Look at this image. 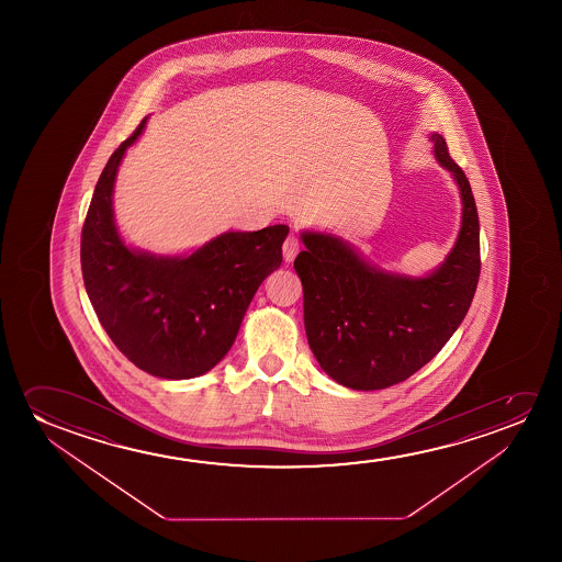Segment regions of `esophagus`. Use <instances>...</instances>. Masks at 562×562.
<instances>
[{
  "mask_svg": "<svg viewBox=\"0 0 562 562\" xmlns=\"http://www.w3.org/2000/svg\"><path fill=\"white\" fill-rule=\"evenodd\" d=\"M282 254H284V261L292 262L295 259V255L300 254V239L295 236H288V239L282 246Z\"/></svg>",
  "mask_w": 562,
  "mask_h": 562,
  "instance_id": "1",
  "label": "esophagus"
}]
</instances>
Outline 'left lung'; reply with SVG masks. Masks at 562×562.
Here are the masks:
<instances>
[{"instance_id": "8db88e82", "label": "left lung", "mask_w": 562, "mask_h": 562, "mask_svg": "<svg viewBox=\"0 0 562 562\" xmlns=\"http://www.w3.org/2000/svg\"><path fill=\"white\" fill-rule=\"evenodd\" d=\"M434 155L453 175L461 231L446 261L426 277L378 269L346 239L301 232L295 257L308 347L338 384L372 392L400 384L430 362L469 313L480 278V223L469 178L431 132Z\"/></svg>"}]
</instances>
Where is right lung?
Wrapping results in <instances>:
<instances>
[{
	"label": "right lung",
	"mask_w": 562,
	"mask_h": 562,
	"mask_svg": "<svg viewBox=\"0 0 562 562\" xmlns=\"http://www.w3.org/2000/svg\"><path fill=\"white\" fill-rule=\"evenodd\" d=\"M146 119L109 157L80 241L86 293L109 338L138 369L165 380L201 376L231 351L257 288L282 262L290 228L224 232L190 255H155L124 244L113 190L126 149Z\"/></svg>",
	"instance_id": "obj_1"
}]
</instances>
